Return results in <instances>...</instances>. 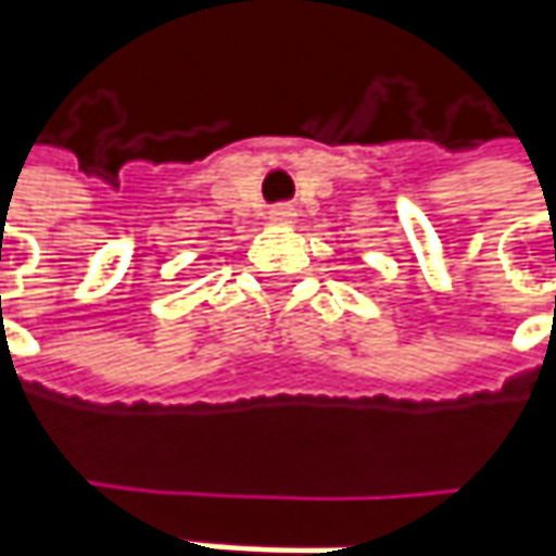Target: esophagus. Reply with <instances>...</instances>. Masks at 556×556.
Returning a JSON list of instances; mask_svg holds the SVG:
<instances>
[{
  "mask_svg": "<svg viewBox=\"0 0 556 556\" xmlns=\"http://www.w3.org/2000/svg\"><path fill=\"white\" fill-rule=\"evenodd\" d=\"M298 212L292 202H277V205H270V220L274 224H282V227H289V224H295Z\"/></svg>",
  "mask_w": 556,
  "mask_h": 556,
  "instance_id": "34e87169",
  "label": "esophagus"
}]
</instances>
